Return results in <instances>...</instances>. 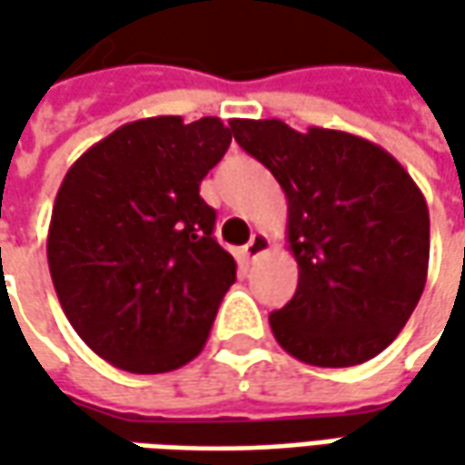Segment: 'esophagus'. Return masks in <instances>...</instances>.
Instances as JSON below:
<instances>
[{
	"label": "esophagus",
	"instance_id": "obj_1",
	"mask_svg": "<svg viewBox=\"0 0 465 465\" xmlns=\"http://www.w3.org/2000/svg\"><path fill=\"white\" fill-rule=\"evenodd\" d=\"M272 248V241H269V235L266 232H253V238L242 245V259L245 261H253L263 256L266 251Z\"/></svg>",
	"mask_w": 465,
	"mask_h": 465
}]
</instances>
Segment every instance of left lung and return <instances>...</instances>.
Instances as JSON below:
<instances>
[{"label":"left lung","mask_w":465,"mask_h":465,"mask_svg":"<svg viewBox=\"0 0 465 465\" xmlns=\"http://www.w3.org/2000/svg\"><path fill=\"white\" fill-rule=\"evenodd\" d=\"M235 142L272 170L287 196L295 297L269 315L300 362L351 367L381 354L424 292L430 212L420 186L362 136L279 118H232Z\"/></svg>","instance_id":"8db88e82"}]
</instances>
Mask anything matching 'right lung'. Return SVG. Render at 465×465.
Instances as JSON below:
<instances>
[{
	"label": "right lung",
	"mask_w": 465,
	"mask_h": 465,
	"mask_svg": "<svg viewBox=\"0 0 465 465\" xmlns=\"http://www.w3.org/2000/svg\"><path fill=\"white\" fill-rule=\"evenodd\" d=\"M232 142L204 116L139 118L66 170L48 224L64 315L98 357L136 375L191 362L235 282L199 183Z\"/></svg>",
	"instance_id": "1"
}]
</instances>
